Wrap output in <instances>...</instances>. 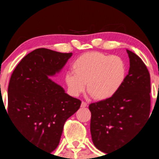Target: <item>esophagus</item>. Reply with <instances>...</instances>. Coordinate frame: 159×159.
Returning <instances> with one entry per match:
<instances>
[{
    "label": "esophagus",
    "mask_w": 159,
    "mask_h": 159,
    "mask_svg": "<svg viewBox=\"0 0 159 159\" xmlns=\"http://www.w3.org/2000/svg\"><path fill=\"white\" fill-rule=\"evenodd\" d=\"M81 108H85V107H88V104L86 103V102H81Z\"/></svg>",
    "instance_id": "obj_1"
}]
</instances>
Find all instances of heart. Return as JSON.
<instances>
[{
  "instance_id": "obj_1",
  "label": "heart",
  "mask_w": 159,
  "mask_h": 159,
  "mask_svg": "<svg viewBox=\"0 0 159 159\" xmlns=\"http://www.w3.org/2000/svg\"><path fill=\"white\" fill-rule=\"evenodd\" d=\"M73 72L65 75V83L72 95L87 91L94 99L104 101L113 97L124 84L127 68L118 56L99 51H89L77 57L72 64Z\"/></svg>"
}]
</instances>
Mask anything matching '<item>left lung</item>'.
Here are the masks:
<instances>
[{"mask_svg": "<svg viewBox=\"0 0 159 159\" xmlns=\"http://www.w3.org/2000/svg\"><path fill=\"white\" fill-rule=\"evenodd\" d=\"M127 53L129 71L119 91L109 99L89 105L92 142L106 154L128 143L150 115V75L137 54L129 50Z\"/></svg>", "mask_w": 159, "mask_h": 159, "instance_id": "left-lung-1", "label": "left lung"}]
</instances>
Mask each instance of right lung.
I'll use <instances>...</instances> for the list:
<instances>
[{
  "label": "right lung",
  "instance_id": "right-lung-1",
  "mask_svg": "<svg viewBox=\"0 0 159 159\" xmlns=\"http://www.w3.org/2000/svg\"><path fill=\"white\" fill-rule=\"evenodd\" d=\"M71 55L34 50L22 58L9 82L7 113L14 127L30 143L48 152L57 148L65 121L81 104L48 78L61 70Z\"/></svg>",
  "mask_w": 159,
  "mask_h": 159
}]
</instances>
